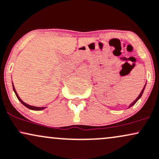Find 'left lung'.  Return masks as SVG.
Listing matches in <instances>:
<instances>
[{"mask_svg":"<svg viewBox=\"0 0 159 159\" xmlns=\"http://www.w3.org/2000/svg\"><path fill=\"white\" fill-rule=\"evenodd\" d=\"M144 88H145V85H144V87H143V89H142V91H141V93H140L139 96V97H138V98L135 99V101H133V102H132V103H131V104H130V105H129V108H130V107H131V106H133V105H135V104L136 103V102H137V101H138V100H139V99H140V98H141V96H142V94H143V90H144Z\"/></svg>","mask_w":159,"mask_h":159,"instance_id":"8db88e82","label":"left lung"}]
</instances>
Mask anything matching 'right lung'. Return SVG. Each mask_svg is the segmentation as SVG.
<instances>
[{"label":"right lung","instance_id":"1","mask_svg":"<svg viewBox=\"0 0 159 159\" xmlns=\"http://www.w3.org/2000/svg\"><path fill=\"white\" fill-rule=\"evenodd\" d=\"M12 86H13V90H14V91H15V93H16V97H17V98L18 99V100H19V101L21 102L22 104H23L24 106H25L27 108H28V109H31V110H35V111H39V110H42V109H45V107H36V106H30V105H28V104H27V103H25V102H23L21 100V99H20V98H19V96H18V94H17V92H16V89H15V88H14V85H13V84H12Z\"/></svg>","mask_w":159,"mask_h":159}]
</instances>
